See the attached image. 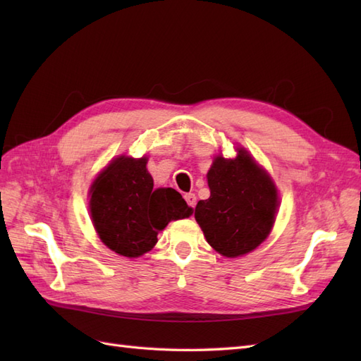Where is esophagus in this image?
I'll use <instances>...</instances> for the list:
<instances>
[{"label": "esophagus", "instance_id": "obj_1", "mask_svg": "<svg viewBox=\"0 0 361 361\" xmlns=\"http://www.w3.org/2000/svg\"><path fill=\"white\" fill-rule=\"evenodd\" d=\"M183 197H185V200H187V203H188L190 207H194L195 203H197V197H195V194H192V192L185 194Z\"/></svg>", "mask_w": 361, "mask_h": 361}]
</instances>
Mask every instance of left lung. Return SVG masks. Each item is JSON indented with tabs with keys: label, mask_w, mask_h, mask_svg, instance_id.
Returning a JSON list of instances; mask_svg holds the SVG:
<instances>
[{
	"label": "left lung",
	"mask_w": 361,
	"mask_h": 361,
	"mask_svg": "<svg viewBox=\"0 0 361 361\" xmlns=\"http://www.w3.org/2000/svg\"><path fill=\"white\" fill-rule=\"evenodd\" d=\"M236 158L218 155L207 171L209 199L194 216L206 241L226 257L250 253L265 241L276 221L279 194L269 174L245 149Z\"/></svg>",
	"instance_id": "obj_1"
}]
</instances>
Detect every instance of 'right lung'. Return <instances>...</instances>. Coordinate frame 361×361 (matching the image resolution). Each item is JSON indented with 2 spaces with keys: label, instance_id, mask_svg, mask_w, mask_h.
I'll return each instance as SVG.
<instances>
[{
  "label": "right lung",
  "instance_id": "right-lung-1",
  "mask_svg": "<svg viewBox=\"0 0 361 361\" xmlns=\"http://www.w3.org/2000/svg\"><path fill=\"white\" fill-rule=\"evenodd\" d=\"M147 158L118 157L90 187V214L101 241L117 255L138 257L158 243V233L192 209L173 188H154Z\"/></svg>",
  "mask_w": 361,
  "mask_h": 361
}]
</instances>
